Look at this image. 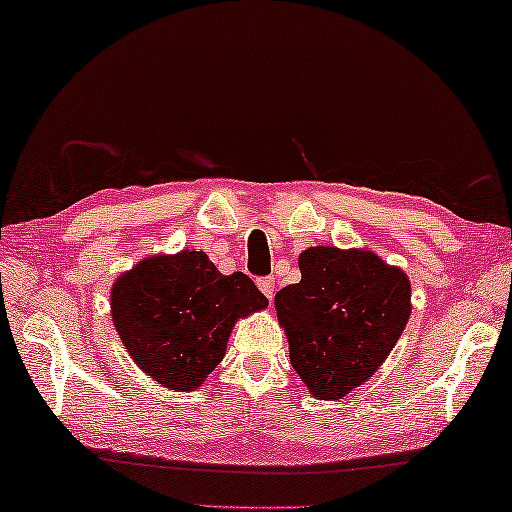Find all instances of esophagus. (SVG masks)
<instances>
[{
  "instance_id": "esophagus-1",
  "label": "esophagus",
  "mask_w": 512,
  "mask_h": 512,
  "mask_svg": "<svg viewBox=\"0 0 512 512\" xmlns=\"http://www.w3.org/2000/svg\"><path fill=\"white\" fill-rule=\"evenodd\" d=\"M256 283H258V288H261V293L267 297V300L272 302V297H274V277H261Z\"/></svg>"
}]
</instances>
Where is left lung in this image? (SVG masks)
<instances>
[{
	"mask_svg": "<svg viewBox=\"0 0 512 512\" xmlns=\"http://www.w3.org/2000/svg\"><path fill=\"white\" fill-rule=\"evenodd\" d=\"M302 281L281 288L279 322L290 364L316 398L338 400L389 357L410 320V279L373 251L311 247Z\"/></svg>",
	"mask_w": 512,
	"mask_h": 512,
	"instance_id": "8db88e82",
	"label": "left lung"
}]
</instances>
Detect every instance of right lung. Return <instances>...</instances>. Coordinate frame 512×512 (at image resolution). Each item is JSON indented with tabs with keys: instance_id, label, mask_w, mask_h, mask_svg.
Instances as JSON below:
<instances>
[{
	"instance_id": "obj_1",
	"label": "right lung",
	"mask_w": 512,
	"mask_h": 512,
	"mask_svg": "<svg viewBox=\"0 0 512 512\" xmlns=\"http://www.w3.org/2000/svg\"><path fill=\"white\" fill-rule=\"evenodd\" d=\"M265 306L247 274L224 277L203 251L146 258L112 288V318L130 357L176 391L201 387L235 320Z\"/></svg>"
}]
</instances>
